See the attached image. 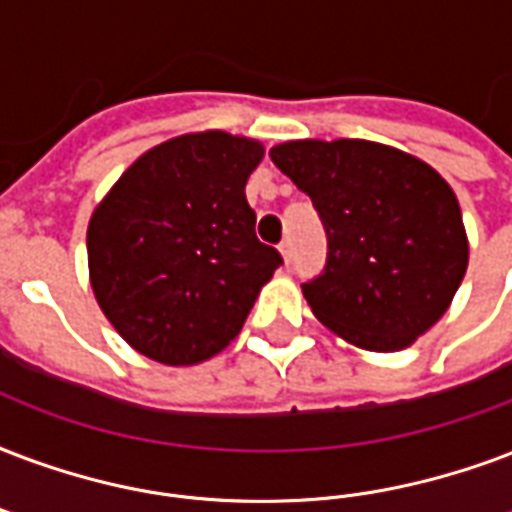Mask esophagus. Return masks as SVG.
I'll return each mask as SVG.
<instances>
[{"mask_svg":"<svg viewBox=\"0 0 512 512\" xmlns=\"http://www.w3.org/2000/svg\"><path fill=\"white\" fill-rule=\"evenodd\" d=\"M279 252H282L284 263H290V257H292V241H290V239H284L282 244H279Z\"/></svg>","mask_w":512,"mask_h":512,"instance_id":"34e87169","label":"esophagus"}]
</instances>
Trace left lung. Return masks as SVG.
<instances>
[{
    "instance_id": "1",
    "label": "left lung",
    "mask_w": 512,
    "mask_h": 512,
    "mask_svg": "<svg viewBox=\"0 0 512 512\" xmlns=\"http://www.w3.org/2000/svg\"><path fill=\"white\" fill-rule=\"evenodd\" d=\"M271 161L325 225V271L303 284L322 325L360 349L400 351L446 314L467 271V233L438 171L365 139L284 142Z\"/></svg>"
}]
</instances>
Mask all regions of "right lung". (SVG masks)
<instances>
[{
  "label": "right lung",
  "instance_id": "right-lung-1",
  "mask_svg": "<svg viewBox=\"0 0 512 512\" xmlns=\"http://www.w3.org/2000/svg\"><path fill=\"white\" fill-rule=\"evenodd\" d=\"M263 144L185 134L136 158L88 222L93 295L123 341L198 365L244 327L282 255L255 236L249 174Z\"/></svg>",
  "mask_w": 512,
  "mask_h": 512
}]
</instances>
